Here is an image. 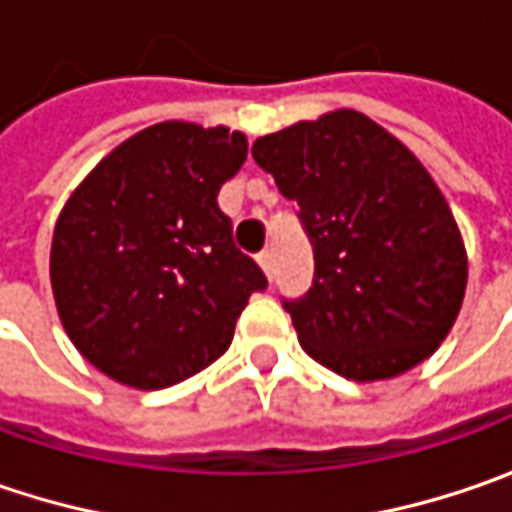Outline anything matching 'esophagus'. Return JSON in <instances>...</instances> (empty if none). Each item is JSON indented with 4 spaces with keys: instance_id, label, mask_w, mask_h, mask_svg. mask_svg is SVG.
Masks as SVG:
<instances>
[{
    "instance_id": "1",
    "label": "esophagus",
    "mask_w": 512,
    "mask_h": 512,
    "mask_svg": "<svg viewBox=\"0 0 512 512\" xmlns=\"http://www.w3.org/2000/svg\"><path fill=\"white\" fill-rule=\"evenodd\" d=\"M259 267H262V270H265V276L267 279H273V273H276V270H273V253H270V250H262V253H259Z\"/></svg>"
}]
</instances>
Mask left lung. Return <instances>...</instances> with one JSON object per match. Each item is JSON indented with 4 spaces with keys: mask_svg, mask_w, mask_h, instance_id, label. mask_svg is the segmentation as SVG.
Returning <instances> with one entry per match:
<instances>
[{
    "mask_svg": "<svg viewBox=\"0 0 512 512\" xmlns=\"http://www.w3.org/2000/svg\"><path fill=\"white\" fill-rule=\"evenodd\" d=\"M250 153L299 202L313 245V287L285 302L307 356L353 382L430 359L462 310L467 250L413 150L344 108L259 136Z\"/></svg>",
    "mask_w": 512,
    "mask_h": 512,
    "instance_id": "obj_1",
    "label": "left lung"
}]
</instances>
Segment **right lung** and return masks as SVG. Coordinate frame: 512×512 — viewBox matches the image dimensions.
<instances>
[{
	"label": "right lung",
	"mask_w": 512,
	"mask_h": 512,
	"mask_svg": "<svg viewBox=\"0 0 512 512\" xmlns=\"http://www.w3.org/2000/svg\"><path fill=\"white\" fill-rule=\"evenodd\" d=\"M245 159L242 130L170 119L110 150L70 193L50 287L70 342L113 382L162 390L205 370L267 287L216 202Z\"/></svg>",
	"instance_id": "add662e5"
}]
</instances>
